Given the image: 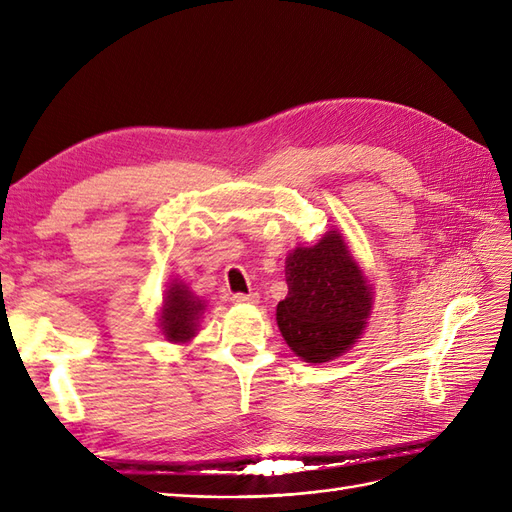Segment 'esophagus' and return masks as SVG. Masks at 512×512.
<instances>
[{"label":"esophagus","instance_id":"obj_1","mask_svg":"<svg viewBox=\"0 0 512 512\" xmlns=\"http://www.w3.org/2000/svg\"><path fill=\"white\" fill-rule=\"evenodd\" d=\"M232 301L235 303H239V305H254V303H258V294H243V292H237V294H232Z\"/></svg>","mask_w":512,"mask_h":512}]
</instances>
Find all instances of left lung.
I'll use <instances>...</instances> for the list:
<instances>
[{
    "mask_svg": "<svg viewBox=\"0 0 512 512\" xmlns=\"http://www.w3.org/2000/svg\"><path fill=\"white\" fill-rule=\"evenodd\" d=\"M288 297L277 303V327L307 363H327L350 350L365 329L371 286L344 237L329 230L316 245L286 258Z\"/></svg>",
    "mask_w": 512,
    "mask_h": 512,
    "instance_id": "8db88e82",
    "label": "left lung"
}]
</instances>
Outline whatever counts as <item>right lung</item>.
Here are the masks:
<instances>
[{"label": "right lung", "instance_id": "add662e5", "mask_svg": "<svg viewBox=\"0 0 512 512\" xmlns=\"http://www.w3.org/2000/svg\"><path fill=\"white\" fill-rule=\"evenodd\" d=\"M205 312V303L183 282H173L166 290L160 327L162 335L173 344H188L198 331V320Z\"/></svg>", "mask_w": 512, "mask_h": 512}]
</instances>
